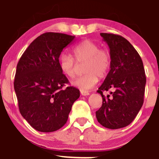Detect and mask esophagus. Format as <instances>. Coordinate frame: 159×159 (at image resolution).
<instances>
[{
	"mask_svg": "<svg viewBox=\"0 0 159 159\" xmlns=\"http://www.w3.org/2000/svg\"><path fill=\"white\" fill-rule=\"evenodd\" d=\"M81 94L82 95V96H88V95H90V93L87 92V91L81 90Z\"/></svg>",
	"mask_w": 159,
	"mask_h": 159,
	"instance_id": "34e87169",
	"label": "esophagus"
}]
</instances>
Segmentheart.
I'll return each instance as SVG.
<instances>
[{
  "label": "heart",
  "mask_w": 159,
  "mask_h": 159,
  "mask_svg": "<svg viewBox=\"0 0 159 159\" xmlns=\"http://www.w3.org/2000/svg\"><path fill=\"white\" fill-rule=\"evenodd\" d=\"M74 58L78 63L85 62L83 75L72 81V85L81 90H88L94 87L98 78L106 75L111 66V57L109 51L100 48L97 43L91 40H84L72 49ZM67 54H62L59 57L61 70L65 75L73 78L75 75L76 62Z\"/></svg>",
  "instance_id": "heart-1"
}]
</instances>
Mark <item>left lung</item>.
Masks as SVG:
<instances>
[{"mask_svg":"<svg viewBox=\"0 0 159 159\" xmlns=\"http://www.w3.org/2000/svg\"><path fill=\"white\" fill-rule=\"evenodd\" d=\"M110 48V71L97 92L102 105L96 112L98 122L107 129L127 126L134 120L143 103L146 75L143 61L126 39L114 34L101 33ZM113 89L106 98L103 91Z\"/></svg>","mask_w":159,"mask_h":159,"instance_id":"1","label":"left lung"}]
</instances>
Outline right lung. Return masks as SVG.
<instances>
[{"instance_id":"right-lung-1","label":"right lung","mask_w":159,"mask_h":159,"mask_svg":"<svg viewBox=\"0 0 159 159\" xmlns=\"http://www.w3.org/2000/svg\"><path fill=\"white\" fill-rule=\"evenodd\" d=\"M75 36L48 32L30 43L16 67L14 89L19 111L36 130L52 132L66 123L80 91L63 87L69 80L63 74L59 57Z\"/></svg>"}]
</instances>
